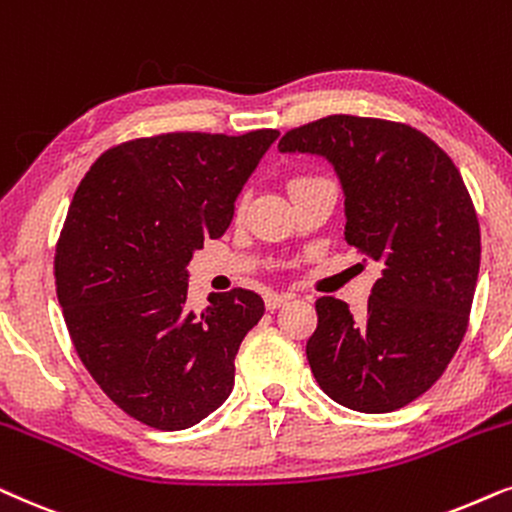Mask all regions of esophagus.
I'll return each mask as SVG.
<instances>
[{"label":"esophagus","mask_w":512,"mask_h":512,"mask_svg":"<svg viewBox=\"0 0 512 512\" xmlns=\"http://www.w3.org/2000/svg\"><path fill=\"white\" fill-rule=\"evenodd\" d=\"M290 302V295H278V292H269L267 297H264V304H267L269 311H276L281 309L283 304Z\"/></svg>","instance_id":"1"}]
</instances>
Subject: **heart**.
<instances>
[{
    "label": "heart",
    "mask_w": 512,
    "mask_h": 512,
    "mask_svg": "<svg viewBox=\"0 0 512 512\" xmlns=\"http://www.w3.org/2000/svg\"><path fill=\"white\" fill-rule=\"evenodd\" d=\"M309 180H316V177H297V180H292V187L302 185V182H309Z\"/></svg>",
    "instance_id": "obj_1"
}]
</instances>
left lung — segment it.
Instances as JSON below:
<instances>
[{"mask_svg": "<svg viewBox=\"0 0 512 512\" xmlns=\"http://www.w3.org/2000/svg\"><path fill=\"white\" fill-rule=\"evenodd\" d=\"M278 149L335 166L346 243L381 262L360 316L342 299H316L313 377L349 410H400L442 377L468 327L480 224L459 168L417 128L351 114L292 128Z\"/></svg>", "mask_w": 512, "mask_h": 512, "instance_id": "obj_1", "label": "left lung"}]
</instances>
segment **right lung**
Segmentation results:
<instances>
[{
	"label": "right lung",
	"mask_w": 512,
	"mask_h": 512,
	"mask_svg": "<svg viewBox=\"0 0 512 512\" xmlns=\"http://www.w3.org/2000/svg\"><path fill=\"white\" fill-rule=\"evenodd\" d=\"M278 138L163 133L100 154L67 210L56 292L81 363L128 417L182 431L234 388L243 337L264 316L257 292H213L187 309V264L220 238L236 196Z\"/></svg>",
	"instance_id": "right-lung-1"
}]
</instances>
